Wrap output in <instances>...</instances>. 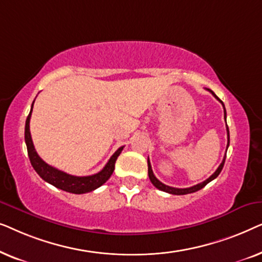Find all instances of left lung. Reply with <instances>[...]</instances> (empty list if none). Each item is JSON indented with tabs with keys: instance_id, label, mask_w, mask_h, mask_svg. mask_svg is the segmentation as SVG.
Masks as SVG:
<instances>
[{
	"instance_id": "left-lung-1",
	"label": "left lung",
	"mask_w": 262,
	"mask_h": 262,
	"mask_svg": "<svg viewBox=\"0 0 262 262\" xmlns=\"http://www.w3.org/2000/svg\"><path fill=\"white\" fill-rule=\"evenodd\" d=\"M207 91H209L211 94H212L214 98L218 100V101H221V100L217 98V95L214 94V93L211 91V89H207ZM221 103H222V105H223V102H222V101H221ZM223 107H224V105H223ZM224 119H225V123H227V112H225V108H224ZM227 132H228V145H227V150H228L229 143H230V136H229V127H228V125H227ZM225 157H227V155H224V159H223V161H222V163L220 164V167L217 168V170L214 171V173L211 175L209 179H206L205 181L200 182V184L194 185V186H192V187H188V188H175V187H170V186H167V185L162 184V182H161L159 179H157L155 175H154V171L151 169V164H150V161L148 159V174H149V179H150V181H151V184L155 186L156 188H159V189H161V191H163V192L170 193V194H175V195L189 194V193H194L196 191H199V189H202L203 187H205V186L209 184L210 181H212L213 179H216L218 175H220L222 169H223V166H224V162H225Z\"/></svg>"
}]
</instances>
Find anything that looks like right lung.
Here are the masks:
<instances>
[{"label":"right lung","mask_w":262,"mask_h":262,"mask_svg":"<svg viewBox=\"0 0 262 262\" xmlns=\"http://www.w3.org/2000/svg\"><path fill=\"white\" fill-rule=\"evenodd\" d=\"M33 103H32L31 112L28 114L26 119V125H25V142H26L28 157H30L32 167H33L34 170L39 174V177H40L42 180L49 182V184L55 186V187L63 189V191L69 193H75V194H82V193L92 192L105 184V182L111 178V175H112L114 170V164H116L118 156L120 155L124 146H120L108 160L106 166L102 168V170H100L99 173H96L94 175H89V177H75V175H70L64 173L62 170H58L57 168L44 162V161L39 157L34 149L30 132V119L32 110H33Z\"/></svg>","instance_id":"1"}]
</instances>
